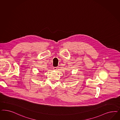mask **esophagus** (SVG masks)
<instances>
[{
    "mask_svg": "<svg viewBox=\"0 0 120 120\" xmlns=\"http://www.w3.org/2000/svg\"><path fill=\"white\" fill-rule=\"evenodd\" d=\"M53 69L55 70H56L57 69V67H53Z\"/></svg>",
    "mask_w": 120,
    "mask_h": 120,
    "instance_id": "1",
    "label": "esophagus"
}]
</instances>
